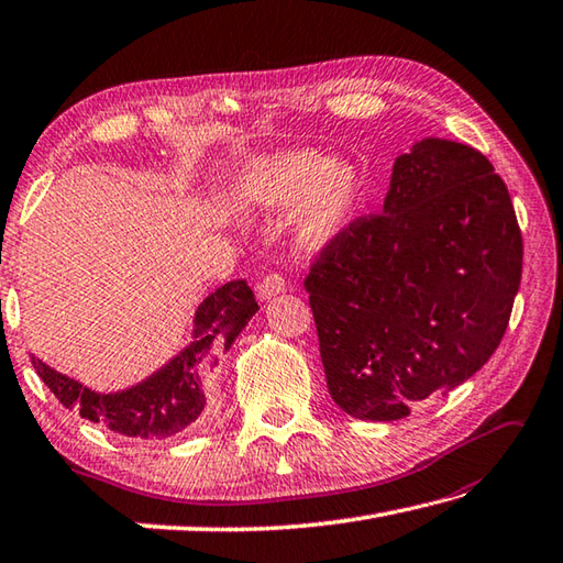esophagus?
<instances>
[{
	"label": "esophagus",
	"instance_id": "34e87169",
	"mask_svg": "<svg viewBox=\"0 0 563 563\" xmlns=\"http://www.w3.org/2000/svg\"><path fill=\"white\" fill-rule=\"evenodd\" d=\"M284 289H286V282H284L282 274H277V272H269L267 277H262V282L257 284V291H260L262 301H267V298L282 294Z\"/></svg>",
	"mask_w": 563,
	"mask_h": 563
}]
</instances>
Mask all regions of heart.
<instances>
[{"mask_svg":"<svg viewBox=\"0 0 563 563\" xmlns=\"http://www.w3.org/2000/svg\"><path fill=\"white\" fill-rule=\"evenodd\" d=\"M240 199L262 209H291L298 203L294 235L306 250L330 245L347 231L364 199V177L347 159L318 151H291L260 157L235 177Z\"/></svg>","mask_w":563,"mask_h":563,"instance_id":"1","label":"heart"}]
</instances>
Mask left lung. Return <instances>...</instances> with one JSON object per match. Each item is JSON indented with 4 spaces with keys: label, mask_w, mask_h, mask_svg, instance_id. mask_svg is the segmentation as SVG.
Masks as SVG:
<instances>
[{
    "label": "left lung",
    "mask_w": 563,
    "mask_h": 563,
    "mask_svg": "<svg viewBox=\"0 0 563 563\" xmlns=\"http://www.w3.org/2000/svg\"><path fill=\"white\" fill-rule=\"evenodd\" d=\"M520 277L522 233L488 157L416 143L382 213L352 221L303 282L332 400L391 422L450 394L500 345Z\"/></svg>",
    "instance_id": "8db88e82"
}]
</instances>
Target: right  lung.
Segmentation results:
<instances>
[{
    "label": "right lung",
    "mask_w": 563,
    "mask_h": 563,
    "mask_svg": "<svg viewBox=\"0 0 563 563\" xmlns=\"http://www.w3.org/2000/svg\"><path fill=\"white\" fill-rule=\"evenodd\" d=\"M257 308L245 279L218 286L194 313L191 345L145 382L117 394H97L38 357L31 362L65 408L79 410L91 422H104L125 438L163 440L197 428L203 420L213 396V366L231 350Z\"/></svg>",
    "instance_id": "obj_1"
}]
</instances>
